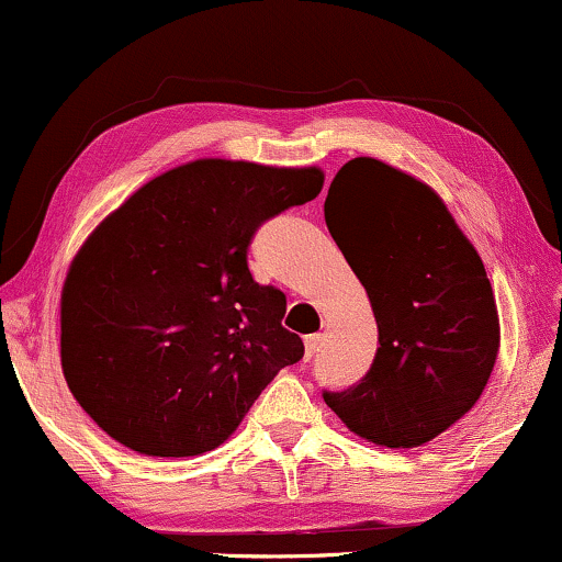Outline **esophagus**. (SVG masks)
<instances>
[{
	"label": "esophagus",
	"mask_w": 562,
	"mask_h": 562,
	"mask_svg": "<svg viewBox=\"0 0 562 562\" xmlns=\"http://www.w3.org/2000/svg\"><path fill=\"white\" fill-rule=\"evenodd\" d=\"M318 345H322V334H311V337L303 339L305 347V360H311L318 352Z\"/></svg>",
	"instance_id": "1"
}]
</instances>
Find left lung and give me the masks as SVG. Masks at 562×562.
Masks as SVG:
<instances>
[{
  "mask_svg": "<svg viewBox=\"0 0 562 562\" xmlns=\"http://www.w3.org/2000/svg\"><path fill=\"white\" fill-rule=\"evenodd\" d=\"M324 220L379 326L366 379L324 402L375 446L428 443L477 404L498 360L485 265L436 189L375 158L339 168Z\"/></svg>",
  "mask_w": 562,
  "mask_h": 562,
  "instance_id": "left-lung-1",
  "label": "left lung"
}]
</instances>
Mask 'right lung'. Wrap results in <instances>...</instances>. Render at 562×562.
<instances>
[{
    "mask_svg": "<svg viewBox=\"0 0 562 562\" xmlns=\"http://www.w3.org/2000/svg\"><path fill=\"white\" fill-rule=\"evenodd\" d=\"M318 166L199 158L155 176L77 248L61 285V371L101 430L145 457L225 443L303 358L285 293L248 272L265 220L311 202Z\"/></svg>",
    "mask_w": 562,
    "mask_h": 562,
    "instance_id": "add662e5",
    "label": "right lung"
}]
</instances>
